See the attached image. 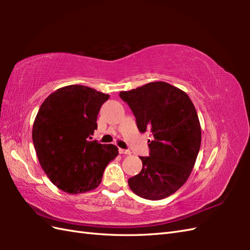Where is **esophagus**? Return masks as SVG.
I'll return each instance as SVG.
<instances>
[{
  "instance_id": "esophagus-1",
  "label": "esophagus",
  "mask_w": 250,
  "mask_h": 250,
  "mask_svg": "<svg viewBox=\"0 0 250 250\" xmlns=\"http://www.w3.org/2000/svg\"><path fill=\"white\" fill-rule=\"evenodd\" d=\"M119 153L121 155H131V151L130 150H126V149H122V148H119Z\"/></svg>"
}]
</instances>
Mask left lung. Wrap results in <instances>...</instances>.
<instances>
[{"mask_svg": "<svg viewBox=\"0 0 250 250\" xmlns=\"http://www.w3.org/2000/svg\"><path fill=\"white\" fill-rule=\"evenodd\" d=\"M119 97L135 116L141 133L149 131V157H140L142 171L129 178L141 198L161 200L182 187L192 171L201 146V125L188 94L164 82L149 83Z\"/></svg>", "mask_w": 250, "mask_h": 250, "instance_id": "1", "label": "left lung"}]
</instances>
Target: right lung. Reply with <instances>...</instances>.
Masks as SVG:
<instances>
[{
	"instance_id": "right-lung-1",
	"label": "right lung",
	"mask_w": 250,
	"mask_h": 250,
	"mask_svg": "<svg viewBox=\"0 0 250 250\" xmlns=\"http://www.w3.org/2000/svg\"><path fill=\"white\" fill-rule=\"evenodd\" d=\"M108 98L90 87L71 84L41 105L32 131L34 148L51 183L65 192L97 188L106 166L118 156L115 145L91 141L100 108Z\"/></svg>"
}]
</instances>
